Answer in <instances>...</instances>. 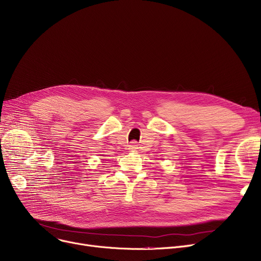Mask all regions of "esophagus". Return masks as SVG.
Segmentation results:
<instances>
[{"label":"esophagus","instance_id":"1","mask_svg":"<svg viewBox=\"0 0 261 261\" xmlns=\"http://www.w3.org/2000/svg\"><path fill=\"white\" fill-rule=\"evenodd\" d=\"M138 143H136L135 141H132L130 144H129V149L130 150H135V149H138Z\"/></svg>","mask_w":261,"mask_h":261}]
</instances>
